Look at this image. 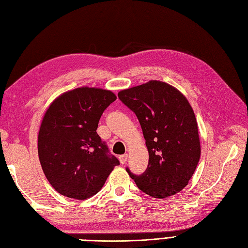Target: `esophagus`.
I'll use <instances>...</instances> for the list:
<instances>
[{"instance_id":"obj_1","label":"esophagus","mask_w":248,"mask_h":248,"mask_svg":"<svg viewBox=\"0 0 248 248\" xmlns=\"http://www.w3.org/2000/svg\"><path fill=\"white\" fill-rule=\"evenodd\" d=\"M127 158H128V155H127V154H124V155H121V156H119V159H120V162H121L122 164L126 163V161H127Z\"/></svg>"}]
</instances>
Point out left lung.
<instances>
[{
    "label": "left lung",
    "mask_w": 248,
    "mask_h": 248,
    "mask_svg": "<svg viewBox=\"0 0 248 248\" xmlns=\"http://www.w3.org/2000/svg\"><path fill=\"white\" fill-rule=\"evenodd\" d=\"M120 100L137 115L149 152L142 175L126 169L139 188L156 199L181 191L200 160L198 122L186 97L167 82L146 84L118 93Z\"/></svg>",
    "instance_id": "obj_1"
}]
</instances>
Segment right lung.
Segmentation results:
<instances>
[{
	"label": "right lung",
	"mask_w": 248,
	"mask_h": 248,
	"mask_svg": "<svg viewBox=\"0 0 248 248\" xmlns=\"http://www.w3.org/2000/svg\"><path fill=\"white\" fill-rule=\"evenodd\" d=\"M116 99L109 90L80 87L57 97L44 114L38 156L44 175L62 196H95L120 164L96 132L102 112Z\"/></svg>",
	"instance_id": "obj_1"
}]
</instances>
